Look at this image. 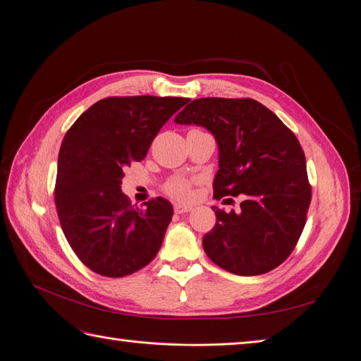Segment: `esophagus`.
<instances>
[{"label":"esophagus","mask_w":361,"mask_h":361,"mask_svg":"<svg viewBox=\"0 0 361 361\" xmlns=\"http://www.w3.org/2000/svg\"><path fill=\"white\" fill-rule=\"evenodd\" d=\"M174 212L176 214H185V212H191L192 211V206H187V204H182V203H174Z\"/></svg>","instance_id":"obj_1"}]
</instances>
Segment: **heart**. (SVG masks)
Returning <instances> with one entry per match:
<instances>
[{"mask_svg":"<svg viewBox=\"0 0 361 361\" xmlns=\"http://www.w3.org/2000/svg\"><path fill=\"white\" fill-rule=\"evenodd\" d=\"M192 185H194L192 179L176 176L167 182L166 192L178 200H187L192 195Z\"/></svg>","mask_w":361,"mask_h":361,"instance_id":"1","label":"heart"}]
</instances>
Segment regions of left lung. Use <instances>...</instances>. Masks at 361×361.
<instances>
[{"label": "left lung", "mask_w": 361, "mask_h": 361, "mask_svg": "<svg viewBox=\"0 0 361 361\" xmlns=\"http://www.w3.org/2000/svg\"><path fill=\"white\" fill-rule=\"evenodd\" d=\"M174 122L203 126L215 137L220 169L214 197L244 199L239 212L212 207L216 223L203 236L207 257L236 276L277 268L297 245L312 200L297 137L265 105L248 97L194 99Z\"/></svg>", "instance_id": "1"}]
</instances>
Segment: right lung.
Segmentation results:
<instances>
[{"mask_svg":"<svg viewBox=\"0 0 361 361\" xmlns=\"http://www.w3.org/2000/svg\"><path fill=\"white\" fill-rule=\"evenodd\" d=\"M187 97H105L84 111L63 138L56 206L63 233L96 274L125 277L145 268L161 248L173 216L169 200L145 209L120 190L123 170L147 155L152 141Z\"/></svg>","mask_w":361,"mask_h":361,"instance_id":"obj_1","label":"right lung"}]
</instances>
